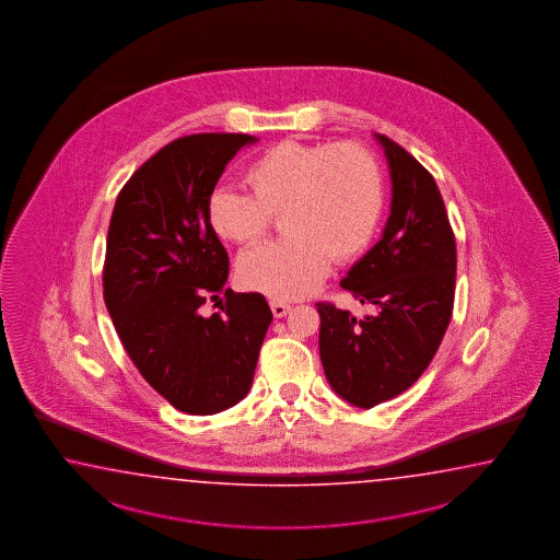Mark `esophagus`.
<instances>
[{
    "instance_id": "esophagus-1",
    "label": "esophagus",
    "mask_w": 560,
    "mask_h": 560,
    "mask_svg": "<svg viewBox=\"0 0 560 560\" xmlns=\"http://www.w3.org/2000/svg\"><path fill=\"white\" fill-rule=\"evenodd\" d=\"M270 308L275 312L276 318H284L292 306H290L288 302H282V300H272V302H270Z\"/></svg>"
}]
</instances>
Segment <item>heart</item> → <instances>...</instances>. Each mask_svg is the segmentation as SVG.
<instances>
[{
	"mask_svg": "<svg viewBox=\"0 0 560 560\" xmlns=\"http://www.w3.org/2000/svg\"><path fill=\"white\" fill-rule=\"evenodd\" d=\"M252 194L218 186L206 202L220 238L240 246L262 240L275 215L288 238L242 254V284L272 298L314 292L334 262L362 256L381 224L384 182L374 155L360 145L284 140L246 170Z\"/></svg>",
	"mask_w": 560,
	"mask_h": 560,
	"instance_id": "heart-1",
	"label": "heart"
}]
</instances>
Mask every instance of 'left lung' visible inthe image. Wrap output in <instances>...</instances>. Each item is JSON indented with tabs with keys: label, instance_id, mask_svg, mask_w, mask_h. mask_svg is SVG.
Returning a JSON list of instances; mask_svg holds the SVG:
<instances>
[{
	"label": "left lung",
	"instance_id": "left-lung-1",
	"mask_svg": "<svg viewBox=\"0 0 560 560\" xmlns=\"http://www.w3.org/2000/svg\"><path fill=\"white\" fill-rule=\"evenodd\" d=\"M376 140L390 167V215L340 282L376 314L357 320L332 302L316 304L324 374L358 408L405 393L429 369L453 316L456 282V242L436 182L402 145L382 133Z\"/></svg>",
	"mask_w": 560,
	"mask_h": 560
}]
</instances>
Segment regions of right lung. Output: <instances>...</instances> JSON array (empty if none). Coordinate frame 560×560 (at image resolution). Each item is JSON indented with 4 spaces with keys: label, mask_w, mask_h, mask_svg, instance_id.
Masks as SVG:
<instances>
[{
    "label": "right lung",
    "mask_w": 560,
    "mask_h": 560,
    "mask_svg": "<svg viewBox=\"0 0 560 560\" xmlns=\"http://www.w3.org/2000/svg\"><path fill=\"white\" fill-rule=\"evenodd\" d=\"M248 133H191L164 145L119 190L107 230L104 300L145 382L186 415L222 412L250 390L272 310L224 288L228 254L206 202ZM225 294L203 317L206 299Z\"/></svg>",
    "instance_id": "add662e5"
}]
</instances>
